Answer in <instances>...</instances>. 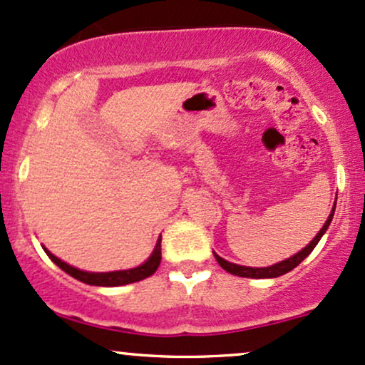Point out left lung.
<instances>
[{
	"label": "left lung",
	"mask_w": 365,
	"mask_h": 365,
	"mask_svg": "<svg viewBox=\"0 0 365 365\" xmlns=\"http://www.w3.org/2000/svg\"><path fill=\"white\" fill-rule=\"evenodd\" d=\"M335 205H336V202H335ZM333 214H335V207H333L331 214H330V216H328L327 222H324V226L322 227V231H319L318 235L314 236L313 241H311L308 247L302 248L299 253H296V255H294V257L287 258V260H284V262H280V263H275V265H272V267H265V269H253V267H243V265H236V263L226 262L225 258H221L216 253H214V257H216V260H217L219 265H221L222 269H225L226 272H230V274H232V275H240V277H250V279L280 277V275H284V274H287V272H291L294 267L299 265V263L304 260V258L308 257L311 252H313L316 245H318V241L322 240V236L324 235V231H327L328 226H330V222H331V219H333Z\"/></svg>",
	"instance_id": "obj_1"
}]
</instances>
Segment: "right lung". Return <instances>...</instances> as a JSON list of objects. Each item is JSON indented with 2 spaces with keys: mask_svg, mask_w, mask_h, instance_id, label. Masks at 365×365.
Segmentation results:
<instances>
[{
  "mask_svg": "<svg viewBox=\"0 0 365 365\" xmlns=\"http://www.w3.org/2000/svg\"><path fill=\"white\" fill-rule=\"evenodd\" d=\"M43 252L49 255L51 260L54 262L57 267H61L66 274H69L74 279L81 280V282L90 284V285H102V287H115V285H125V284L138 282V280H143V279L149 277V275L155 274V272L158 270V267H160V262H161V238L158 240L155 252H153L151 257H149L148 260L143 263V265L135 267V269H130V270L105 272V274L103 272L102 274H93V272L78 270V269H74V267L68 265V263H64L63 260H59L57 257H54V255H52L47 248H43Z\"/></svg>",
  "mask_w": 365,
  "mask_h": 365,
  "instance_id": "obj_1",
  "label": "right lung"
}]
</instances>
